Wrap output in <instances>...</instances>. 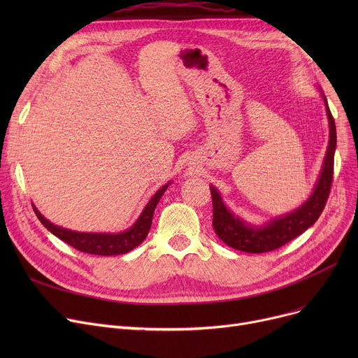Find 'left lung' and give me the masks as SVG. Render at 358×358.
Here are the masks:
<instances>
[{
    "label": "left lung",
    "instance_id": "left-lung-1",
    "mask_svg": "<svg viewBox=\"0 0 358 358\" xmlns=\"http://www.w3.org/2000/svg\"><path fill=\"white\" fill-rule=\"evenodd\" d=\"M324 100L329 120V146L322 166V174L319 177L316 189L310 199L303 203V206H300L297 210L271 220L266 227L252 228L251 224H247L239 217H235L224 208L219 192L215 187H210L213 203V229L227 245L238 251L251 254L274 251L286 245L287 242H290L300 234H303L321 216L331 193L334 178V154L336 148L335 120L331 115V110L325 97Z\"/></svg>",
    "mask_w": 358,
    "mask_h": 358
}]
</instances>
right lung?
I'll return each mask as SVG.
<instances>
[{"label":"right lung","instance_id":"right-lung-1","mask_svg":"<svg viewBox=\"0 0 358 358\" xmlns=\"http://www.w3.org/2000/svg\"><path fill=\"white\" fill-rule=\"evenodd\" d=\"M166 187L168 184L164 185L162 189H159L154 194V197L150 199V201L146 204V208L143 209L141 217L136 220L134 227L126 232L116 234V235L72 232V231L56 227V224L46 220L39 213V210L34 208V206H33V210L46 229H49L55 236H58L59 239L66 242L72 248L85 254H92V255H119V254H126L131 251L135 247H138L141 242H143V239L146 238L150 229V224H152V216H154L157 204L162 197V194L165 193Z\"/></svg>","mask_w":358,"mask_h":358}]
</instances>
